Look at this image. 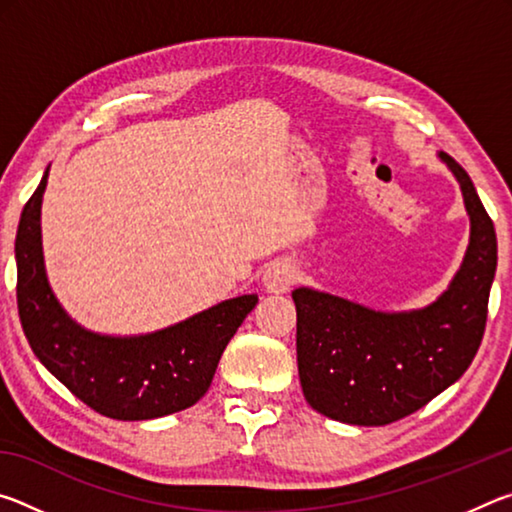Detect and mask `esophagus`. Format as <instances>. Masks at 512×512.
<instances>
[{
  "label": "esophagus",
  "mask_w": 512,
  "mask_h": 512,
  "mask_svg": "<svg viewBox=\"0 0 512 512\" xmlns=\"http://www.w3.org/2000/svg\"><path fill=\"white\" fill-rule=\"evenodd\" d=\"M264 287L268 293H287L296 282V266L289 259H277L264 273Z\"/></svg>",
  "instance_id": "34e87169"
}]
</instances>
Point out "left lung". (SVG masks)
<instances>
[{
    "mask_svg": "<svg viewBox=\"0 0 512 512\" xmlns=\"http://www.w3.org/2000/svg\"><path fill=\"white\" fill-rule=\"evenodd\" d=\"M472 221L461 271L433 305L381 314L329 293L296 289V350L305 400L327 418L379 427L422 409L470 368L488 320L497 235L467 171L440 153Z\"/></svg>",
    "mask_w": 512,
    "mask_h": 512,
    "instance_id": "obj_1",
    "label": "left lung"
}]
</instances>
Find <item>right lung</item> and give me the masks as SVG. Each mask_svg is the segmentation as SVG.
<instances>
[{
	"mask_svg": "<svg viewBox=\"0 0 512 512\" xmlns=\"http://www.w3.org/2000/svg\"><path fill=\"white\" fill-rule=\"evenodd\" d=\"M49 169L17 225V311L27 341L51 375L83 404L112 420H151L189 409L207 393L225 345L257 296L225 300L155 334L115 339L83 329L49 289L40 205Z\"/></svg>",
	"mask_w": 512,
	"mask_h": 512,
	"instance_id": "obj_1",
	"label": "right lung"
}]
</instances>
